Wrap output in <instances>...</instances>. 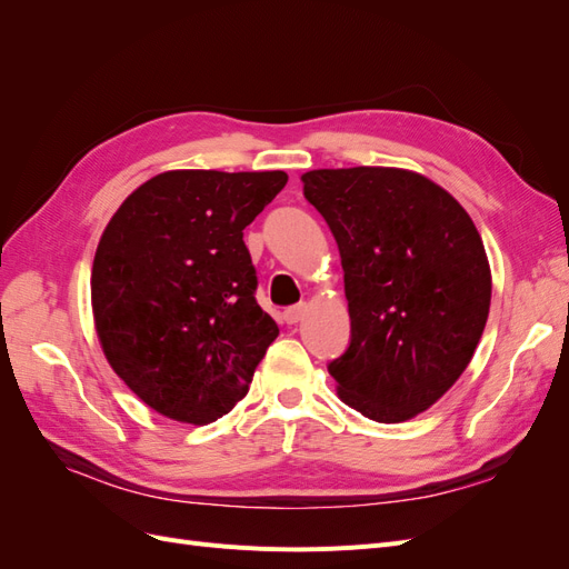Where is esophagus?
<instances>
[{
    "label": "esophagus",
    "instance_id": "obj_1",
    "mask_svg": "<svg viewBox=\"0 0 569 569\" xmlns=\"http://www.w3.org/2000/svg\"><path fill=\"white\" fill-rule=\"evenodd\" d=\"M306 311H308V306H306V303H299V306H291V308H287V311H284V322H287V325H297V322H301V320H303V316H306Z\"/></svg>",
    "mask_w": 569,
    "mask_h": 569
}]
</instances>
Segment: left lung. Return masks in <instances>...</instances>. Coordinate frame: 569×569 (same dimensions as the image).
Returning <instances> with one entry per match:
<instances>
[{
    "label": "left lung",
    "mask_w": 569,
    "mask_h": 569,
    "mask_svg": "<svg viewBox=\"0 0 569 569\" xmlns=\"http://www.w3.org/2000/svg\"><path fill=\"white\" fill-rule=\"evenodd\" d=\"M303 197L330 226L351 343L327 370L375 422L435 406L470 366L491 306V268L468 211L406 168H320Z\"/></svg>",
    "instance_id": "1"
}]
</instances>
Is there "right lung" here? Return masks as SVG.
I'll use <instances>...</instances> for the list:
<instances>
[{
	"label": "right lung",
	"instance_id": "add662e5",
	"mask_svg": "<svg viewBox=\"0 0 569 569\" xmlns=\"http://www.w3.org/2000/svg\"><path fill=\"white\" fill-rule=\"evenodd\" d=\"M284 184V170H166L101 234L90 282L101 351L161 416H226L280 335L256 303L244 228Z\"/></svg>",
	"mask_w": 569,
	"mask_h": 569
}]
</instances>
